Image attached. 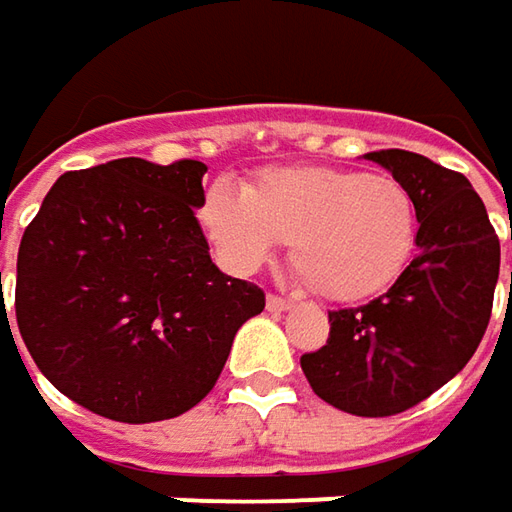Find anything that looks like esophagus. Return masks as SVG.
I'll return each instance as SVG.
<instances>
[{"mask_svg":"<svg viewBox=\"0 0 512 512\" xmlns=\"http://www.w3.org/2000/svg\"><path fill=\"white\" fill-rule=\"evenodd\" d=\"M290 307H293V302L285 299V296H267V310H270V313H285Z\"/></svg>","mask_w":512,"mask_h":512,"instance_id":"esophagus-1","label":"esophagus"}]
</instances>
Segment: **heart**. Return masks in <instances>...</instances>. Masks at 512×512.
I'll return each mask as SVG.
<instances>
[{
  "label": "heart",
  "instance_id": "b5f03b06",
  "mask_svg": "<svg viewBox=\"0 0 512 512\" xmlns=\"http://www.w3.org/2000/svg\"><path fill=\"white\" fill-rule=\"evenodd\" d=\"M199 225L233 273H253L290 242V262L319 296L362 302L407 270L422 216L390 173L299 165L262 170L242 193L207 187Z\"/></svg>",
  "mask_w": 512,
  "mask_h": 512
}]
</instances>
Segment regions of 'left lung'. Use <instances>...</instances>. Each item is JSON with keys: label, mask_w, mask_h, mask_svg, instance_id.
I'll return each mask as SVG.
<instances>
[{"label": "left lung", "mask_w": 512, "mask_h": 512, "mask_svg": "<svg viewBox=\"0 0 512 512\" xmlns=\"http://www.w3.org/2000/svg\"><path fill=\"white\" fill-rule=\"evenodd\" d=\"M413 190L419 253L362 307L330 310L325 347L302 356L313 393L353 416H396L447 384L482 342L499 282V236L467 176L410 150L367 153Z\"/></svg>", "instance_id": "obj_1"}]
</instances>
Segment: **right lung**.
I'll return each mask as SVG.
<instances>
[{
  "instance_id": "1",
  "label": "right lung",
  "mask_w": 512,
  "mask_h": 512,
  "mask_svg": "<svg viewBox=\"0 0 512 512\" xmlns=\"http://www.w3.org/2000/svg\"><path fill=\"white\" fill-rule=\"evenodd\" d=\"M205 165L113 159L50 187L16 259V325L59 393L113 422L182 416L265 290L210 262Z\"/></svg>"
}]
</instances>
